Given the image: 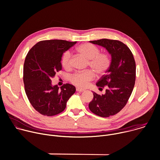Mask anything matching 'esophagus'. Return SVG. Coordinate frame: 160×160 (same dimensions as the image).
<instances>
[{"label": "esophagus", "instance_id": "esophagus-1", "mask_svg": "<svg viewBox=\"0 0 160 160\" xmlns=\"http://www.w3.org/2000/svg\"><path fill=\"white\" fill-rule=\"evenodd\" d=\"M76 90L77 91V92H83V91H84L83 89H81V88H77Z\"/></svg>", "mask_w": 160, "mask_h": 160}]
</instances>
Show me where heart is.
Instances as JSON below:
<instances>
[{"instance_id":"b5f03b06","label":"heart","mask_w":160,"mask_h":160,"mask_svg":"<svg viewBox=\"0 0 160 160\" xmlns=\"http://www.w3.org/2000/svg\"><path fill=\"white\" fill-rule=\"evenodd\" d=\"M77 52L88 60L89 67L98 77L104 75L111 65V59L108 54L99 53V49L95 45L86 43L77 48ZM61 64L65 69H69L71 66V53L66 51L62 56ZM92 71L76 73L70 77V82L74 85L84 88L87 83L92 80L94 74Z\"/></svg>"}]
</instances>
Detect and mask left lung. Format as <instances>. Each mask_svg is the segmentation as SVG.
I'll return each mask as SVG.
<instances>
[{
  "label": "left lung",
  "mask_w": 160,
  "mask_h": 160,
  "mask_svg": "<svg viewBox=\"0 0 160 160\" xmlns=\"http://www.w3.org/2000/svg\"><path fill=\"white\" fill-rule=\"evenodd\" d=\"M89 42L104 48L111 56L109 68L96 83L99 90L106 87V92H93L94 98L88 104L95 115L109 117L120 112L131 96L136 75L135 59L130 49L119 40L102 38Z\"/></svg>",
  "instance_id": "8db88e82"
}]
</instances>
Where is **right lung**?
Segmentation results:
<instances>
[{
  "label": "right lung",
  "mask_w": 160,
  "mask_h": 160,
  "mask_svg": "<svg viewBox=\"0 0 160 160\" xmlns=\"http://www.w3.org/2000/svg\"><path fill=\"white\" fill-rule=\"evenodd\" d=\"M77 42L64 40H42L28 51L23 67V82L27 98L41 115L51 117L62 112L66 102L75 92V87L64 84L59 89L51 79L61 70L62 54Z\"/></svg>",
  "instance_id": "obj_1"
}]
</instances>
